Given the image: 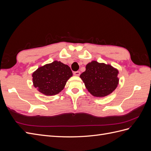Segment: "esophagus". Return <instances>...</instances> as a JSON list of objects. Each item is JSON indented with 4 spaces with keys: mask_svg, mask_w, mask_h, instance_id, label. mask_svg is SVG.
I'll return each instance as SVG.
<instances>
[{
    "mask_svg": "<svg viewBox=\"0 0 151 151\" xmlns=\"http://www.w3.org/2000/svg\"><path fill=\"white\" fill-rule=\"evenodd\" d=\"M81 74V73L79 71H76L74 72V75L76 76H79Z\"/></svg>",
    "mask_w": 151,
    "mask_h": 151,
    "instance_id": "1",
    "label": "esophagus"
}]
</instances>
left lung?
Returning <instances> with one entry per match:
<instances>
[{
    "instance_id": "1",
    "label": "left lung",
    "mask_w": 151,
    "mask_h": 151,
    "mask_svg": "<svg viewBox=\"0 0 151 151\" xmlns=\"http://www.w3.org/2000/svg\"><path fill=\"white\" fill-rule=\"evenodd\" d=\"M118 70L109 64L92 61L80 76L86 89L94 96L104 97L111 94L118 84Z\"/></svg>"
}]
</instances>
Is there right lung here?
<instances>
[{"mask_svg":"<svg viewBox=\"0 0 151 151\" xmlns=\"http://www.w3.org/2000/svg\"><path fill=\"white\" fill-rule=\"evenodd\" d=\"M72 76L70 68L57 60L39 67L32 74L34 87L46 96L55 95L61 92Z\"/></svg>","mask_w":151,"mask_h":151,"instance_id":"1","label":"right lung"}]
</instances>
